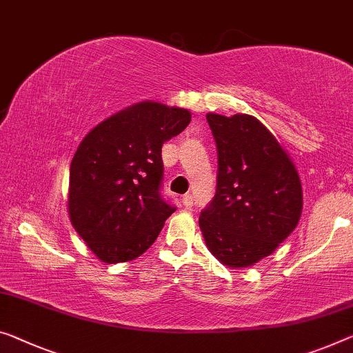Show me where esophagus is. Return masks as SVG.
I'll use <instances>...</instances> for the list:
<instances>
[{
    "mask_svg": "<svg viewBox=\"0 0 353 353\" xmlns=\"http://www.w3.org/2000/svg\"><path fill=\"white\" fill-rule=\"evenodd\" d=\"M181 202H183V205H184V207H186V208H191V207H192V195H191V194L183 195Z\"/></svg>",
    "mask_w": 353,
    "mask_h": 353,
    "instance_id": "34e87169",
    "label": "esophagus"
}]
</instances>
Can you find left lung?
<instances>
[{"label": "left lung", "mask_w": 353, "mask_h": 353, "mask_svg": "<svg viewBox=\"0 0 353 353\" xmlns=\"http://www.w3.org/2000/svg\"><path fill=\"white\" fill-rule=\"evenodd\" d=\"M218 146L216 194L199 218L222 265L246 268L276 251L300 221L303 189L290 156L256 117L207 113Z\"/></svg>", "instance_id": "1"}]
</instances>
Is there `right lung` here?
Listing matches in <instances>:
<instances>
[{"mask_svg":"<svg viewBox=\"0 0 353 353\" xmlns=\"http://www.w3.org/2000/svg\"><path fill=\"white\" fill-rule=\"evenodd\" d=\"M189 121L186 108L143 101L105 118L80 142L69 169L68 213L104 263L142 256L175 211L159 194L162 143Z\"/></svg>","mask_w":353,"mask_h":353,"instance_id":"right-lung-1","label":"right lung"}]
</instances>
